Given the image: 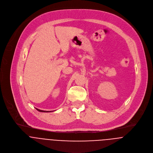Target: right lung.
Wrapping results in <instances>:
<instances>
[{"mask_svg": "<svg viewBox=\"0 0 153 153\" xmlns=\"http://www.w3.org/2000/svg\"><path fill=\"white\" fill-rule=\"evenodd\" d=\"M36 109L37 110V111H40V112H46V113H47V112H51V111H43V110H39V109H37V108H36Z\"/></svg>", "mask_w": 153, "mask_h": 153, "instance_id": "right-lung-1", "label": "right lung"}]
</instances>
